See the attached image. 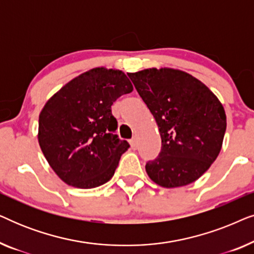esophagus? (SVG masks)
<instances>
[{
  "label": "esophagus",
  "instance_id": "obj_1",
  "mask_svg": "<svg viewBox=\"0 0 254 254\" xmlns=\"http://www.w3.org/2000/svg\"><path fill=\"white\" fill-rule=\"evenodd\" d=\"M129 143H130V147H131V149H136V147H137V141H136V137H133V138H131V140L129 141Z\"/></svg>",
  "mask_w": 254,
  "mask_h": 254
}]
</instances>
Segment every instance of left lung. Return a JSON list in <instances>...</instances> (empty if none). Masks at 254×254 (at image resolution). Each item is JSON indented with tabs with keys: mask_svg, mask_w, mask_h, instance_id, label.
Segmentation results:
<instances>
[{
	"mask_svg": "<svg viewBox=\"0 0 254 254\" xmlns=\"http://www.w3.org/2000/svg\"><path fill=\"white\" fill-rule=\"evenodd\" d=\"M128 76L162 138L158 157L145 165L149 178L166 189L195 182L221 151L227 129L223 105L208 86L179 69L148 68Z\"/></svg>",
	"mask_w": 254,
	"mask_h": 254,
	"instance_id": "1",
	"label": "left lung"
}]
</instances>
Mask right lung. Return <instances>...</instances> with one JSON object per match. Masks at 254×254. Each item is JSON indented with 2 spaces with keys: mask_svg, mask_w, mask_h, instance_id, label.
Listing matches in <instances>:
<instances>
[{
  "mask_svg": "<svg viewBox=\"0 0 254 254\" xmlns=\"http://www.w3.org/2000/svg\"><path fill=\"white\" fill-rule=\"evenodd\" d=\"M133 91L124 71L98 67L76 76L54 93L39 114L38 142L62 182L95 189L114 175L129 148L119 140L111 106Z\"/></svg>",
  "mask_w": 254,
  "mask_h": 254,
  "instance_id": "right-lung-1",
  "label": "right lung"
}]
</instances>
